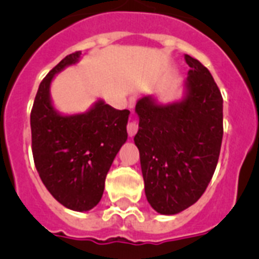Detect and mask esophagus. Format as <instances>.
Wrapping results in <instances>:
<instances>
[{"mask_svg":"<svg viewBox=\"0 0 259 259\" xmlns=\"http://www.w3.org/2000/svg\"><path fill=\"white\" fill-rule=\"evenodd\" d=\"M137 130H139V125H137V123L135 122V120H132V122L128 123V125H127L128 136H130V137H134L135 135H136Z\"/></svg>","mask_w":259,"mask_h":259,"instance_id":"1","label":"esophagus"}]
</instances>
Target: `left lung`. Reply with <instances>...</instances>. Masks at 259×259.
Returning <instances> with one entry per match:
<instances>
[{"mask_svg":"<svg viewBox=\"0 0 259 259\" xmlns=\"http://www.w3.org/2000/svg\"><path fill=\"white\" fill-rule=\"evenodd\" d=\"M189 66L180 100L163 104L154 95L137 101L145 196L162 215L179 214L202 196L218 163L223 137V98L205 66L184 56Z\"/></svg>","mask_w":259,"mask_h":259,"instance_id":"obj_1","label":"left lung"}]
</instances>
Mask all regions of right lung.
<instances>
[{
  "label": "right lung",
  "mask_w": 259,
  "mask_h": 259,
  "mask_svg": "<svg viewBox=\"0 0 259 259\" xmlns=\"http://www.w3.org/2000/svg\"><path fill=\"white\" fill-rule=\"evenodd\" d=\"M65 57L40 83L31 111L32 153L41 180L61 205L89 211L101 200L105 179L127 141L130 111L116 110L102 98L85 113L63 114L50 96L54 77L81 59Z\"/></svg>",
  "instance_id": "add662e5"
}]
</instances>
